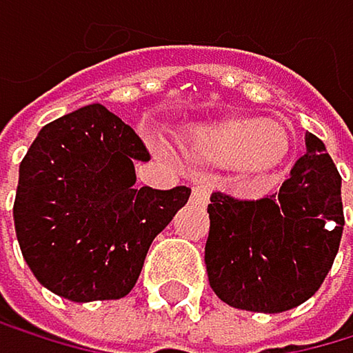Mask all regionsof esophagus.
Wrapping results in <instances>:
<instances>
[{
  "mask_svg": "<svg viewBox=\"0 0 353 353\" xmlns=\"http://www.w3.org/2000/svg\"><path fill=\"white\" fill-rule=\"evenodd\" d=\"M208 188L205 185H196L194 190H192V201H194V203H199V205H203L205 201H208Z\"/></svg>",
  "mask_w": 353,
  "mask_h": 353,
  "instance_id": "34e87169",
  "label": "esophagus"
}]
</instances>
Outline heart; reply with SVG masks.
I'll return each instance as SVG.
<instances>
[{"label":"heart","mask_w":353,"mask_h":353,"mask_svg":"<svg viewBox=\"0 0 353 353\" xmlns=\"http://www.w3.org/2000/svg\"><path fill=\"white\" fill-rule=\"evenodd\" d=\"M290 150L285 128L259 119H230L201 130L194 139V152L219 165H239L252 181L274 172Z\"/></svg>","instance_id":"1"}]
</instances>
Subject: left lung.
Segmentation results:
<instances>
[{
  "label": "left lung",
  "mask_w": 353,
  "mask_h": 353,
  "mask_svg": "<svg viewBox=\"0 0 353 353\" xmlns=\"http://www.w3.org/2000/svg\"><path fill=\"white\" fill-rule=\"evenodd\" d=\"M208 279L236 310L279 314L312 299L334 265L343 236L341 174L319 137L279 192L239 199L212 192Z\"/></svg>",
  "instance_id": "1"
}]
</instances>
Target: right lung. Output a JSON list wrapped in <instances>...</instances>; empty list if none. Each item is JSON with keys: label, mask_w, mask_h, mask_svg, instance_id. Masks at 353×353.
<instances>
[{"label": "right lung", "mask_w": 353, "mask_h": 353, "mask_svg": "<svg viewBox=\"0 0 353 353\" xmlns=\"http://www.w3.org/2000/svg\"><path fill=\"white\" fill-rule=\"evenodd\" d=\"M150 159L130 125L92 103L41 128L19 165L14 230L37 281L74 303L123 299L190 188H137Z\"/></svg>", "instance_id": "add662e5"}]
</instances>
